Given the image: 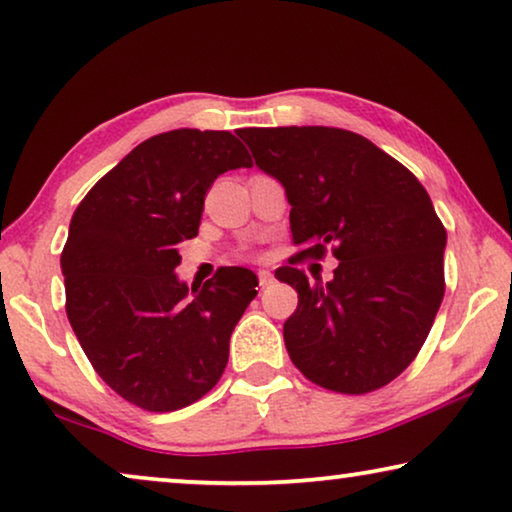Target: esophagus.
I'll return each instance as SVG.
<instances>
[{
  "label": "esophagus",
  "instance_id": "obj_1",
  "mask_svg": "<svg viewBox=\"0 0 512 512\" xmlns=\"http://www.w3.org/2000/svg\"><path fill=\"white\" fill-rule=\"evenodd\" d=\"M257 278H259V287H262V290L273 283V273L271 271H259Z\"/></svg>",
  "mask_w": 512,
  "mask_h": 512
}]
</instances>
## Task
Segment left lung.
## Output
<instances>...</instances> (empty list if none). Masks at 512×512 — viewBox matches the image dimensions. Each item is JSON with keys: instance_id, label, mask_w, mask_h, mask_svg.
<instances>
[{"instance_id": "8db88e82", "label": "left lung", "mask_w": 512, "mask_h": 512, "mask_svg": "<svg viewBox=\"0 0 512 512\" xmlns=\"http://www.w3.org/2000/svg\"><path fill=\"white\" fill-rule=\"evenodd\" d=\"M255 164L285 187L290 229L304 253L338 259L334 278L308 283L280 266L299 292L285 348L315 385L366 394L413 362L443 301L448 234L427 190L369 139L336 127H248Z\"/></svg>"}]
</instances>
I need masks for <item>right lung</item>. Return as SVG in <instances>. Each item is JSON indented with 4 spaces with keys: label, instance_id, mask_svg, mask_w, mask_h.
Returning a JSON list of instances; mask_svg holds the SVG:
<instances>
[{
    "label": "right lung",
    "instance_id": "1",
    "mask_svg": "<svg viewBox=\"0 0 512 512\" xmlns=\"http://www.w3.org/2000/svg\"><path fill=\"white\" fill-rule=\"evenodd\" d=\"M253 167L229 132L171 129L122 157L85 194L60 264L71 329L99 378L134 406L169 413L211 392L257 276L225 266L192 290L174 269L225 171Z\"/></svg>",
    "mask_w": 512,
    "mask_h": 512
}]
</instances>
